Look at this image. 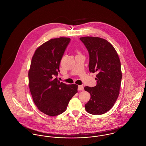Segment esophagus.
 Segmentation results:
<instances>
[{"label": "esophagus", "instance_id": "obj_1", "mask_svg": "<svg viewBox=\"0 0 146 146\" xmlns=\"http://www.w3.org/2000/svg\"><path fill=\"white\" fill-rule=\"evenodd\" d=\"M84 86L83 85H78V90H83Z\"/></svg>", "mask_w": 146, "mask_h": 146}]
</instances>
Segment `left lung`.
<instances>
[{"mask_svg":"<svg viewBox=\"0 0 146 146\" xmlns=\"http://www.w3.org/2000/svg\"><path fill=\"white\" fill-rule=\"evenodd\" d=\"M80 39L89 52L90 72L97 73L96 86L84 87L90 94L85 108L92 115L104 114L113 106L119 95L122 79L120 61L114 47L104 39L86 36Z\"/></svg>","mask_w":146,"mask_h":146,"instance_id":"left-lung-1","label":"left lung"}]
</instances>
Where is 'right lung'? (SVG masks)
Masks as SVG:
<instances>
[{
    "label": "right lung",
    "instance_id": "right-lung-1",
    "mask_svg": "<svg viewBox=\"0 0 146 146\" xmlns=\"http://www.w3.org/2000/svg\"><path fill=\"white\" fill-rule=\"evenodd\" d=\"M70 40L63 37L52 39L38 47L32 58L29 71L30 90L38 108L48 116H57L64 112L78 92L77 85H67L55 78Z\"/></svg>",
    "mask_w": 146,
    "mask_h": 146
}]
</instances>
